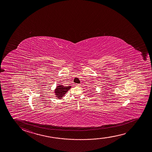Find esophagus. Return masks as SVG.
<instances>
[{
    "label": "esophagus",
    "mask_w": 152,
    "mask_h": 152,
    "mask_svg": "<svg viewBox=\"0 0 152 152\" xmlns=\"http://www.w3.org/2000/svg\"><path fill=\"white\" fill-rule=\"evenodd\" d=\"M75 85L77 86V87H80L81 86V85L80 84H76Z\"/></svg>",
    "instance_id": "esophagus-1"
}]
</instances>
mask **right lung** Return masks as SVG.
<instances>
[{
    "instance_id": "1",
    "label": "right lung",
    "mask_w": 152,
    "mask_h": 152,
    "mask_svg": "<svg viewBox=\"0 0 152 152\" xmlns=\"http://www.w3.org/2000/svg\"><path fill=\"white\" fill-rule=\"evenodd\" d=\"M71 86H67V87H64V86L62 85H59L58 86L56 89L55 90V93L56 95L57 96L58 99H60L64 95L66 94V93L68 91V90L70 88Z\"/></svg>"
}]
</instances>
